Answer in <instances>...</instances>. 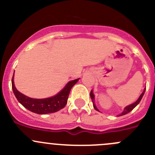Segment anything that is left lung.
Returning a JSON list of instances; mask_svg holds the SVG:
<instances>
[{"mask_svg": "<svg viewBox=\"0 0 155 155\" xmlns=\"http://www.w3.org/2000/svg\"><path fill=\"white\" fill-rule=\"evenodd\" d=\"M145 88H144V91H143V93H142L141 94H140V96L139 97V98H138V99H137V101H136V102H134V104H130V105H128V106H127V107H126L124 108V110H123V112H121V114H119V115H118V116H121V115H126V114L129 113L130 112H131V111H132L133 109H134V108H135L136 107H137V106L139 104H140V101H141V100H142V98H143V95H144V94H145ZM90 96H91V100H92V102H93V106H94V109H96L97 111H98V112H100V111H99V109H98L97 108L96 105H95V104H94V93H93V91H92V90L91 91Z\"/></svg>", "mask_w": 155, "mask_h": 155, "instance_id": "8db88e82", "label": "left lung"}]
</instances>
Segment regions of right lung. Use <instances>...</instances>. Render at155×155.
<instances>
[{
	"label": "right lung",
	"instance_id": "obj_1",
	"mask_svg": "<svg viewBox=\"0 0 155 155\" xmlns=\"http://www.w3.org/2000/svg\"><path fill=\"white\" fill-rule=\"evenodd\" d=\"M14 73L12 79V87L13 93L18 102L25 108L34 113L44 115L53 113L63 109L68 103V99L70 90L79 79L70 81L57 94L51 97L44 99H34L21 94L16 89L14 84Z\"/></svg>",
	"mask_w": 155,
	"mask_h": 155
}]
</instances>
